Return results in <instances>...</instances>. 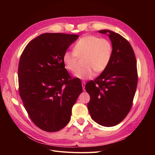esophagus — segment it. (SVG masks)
I'll list each match as a JSON object with an SVG mask.
<instances>
[{
  "instance_id": "1",
  "label": "esophagus",
  "mask_w": 155,
  "mask_h": 155,
  "mask_svg": "<svg viewBox=\"0 0 155 155\" xmlns=\"http://www.w3.org/2000/svg\"><path fill=\"white\" fill-rule=\"evenodd\" d=\"M82 87H83V90H85V84L86 83L85 81H82Z\"/></svg>"
}]
</instances>
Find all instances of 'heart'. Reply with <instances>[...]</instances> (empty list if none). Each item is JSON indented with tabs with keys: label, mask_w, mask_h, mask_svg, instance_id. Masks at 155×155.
<instances>
[{
	"label": "heart",
	"mask_w": 155,
	"mask_h": 155,
	"mask_svg": "<svg viewBox=\"0 0 155 155\" xmlns=\"http://www.w3.org/2000/svg\"><path fill=\"white\" fill-rule=\"evenodd\" d=\"M113 54L111 42L96 35H86L79 39L74 46V51H66L62 60L64 68L68 71L74 72L77 69L78 58H84L83 65L75 76L81 79L93 77L94 71L101 73L108 67Z\"/></svg>",
	"instance_id": "b5f03b06"
}]
</instances>
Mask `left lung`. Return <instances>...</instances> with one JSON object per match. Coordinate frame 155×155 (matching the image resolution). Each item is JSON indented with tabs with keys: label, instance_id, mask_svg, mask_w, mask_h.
<instances>
[{
	"label": "left lung",
	"instance_id": "obj_1",
	"mask_svg": "<svg viewBox=\"0 0 155 155\" xmlns=\"http://www.w3.org/2000/svg\"><path fill=\"white\" fill-rule=\"evenodd\" d=\"M107 34L113 46L108 67L94 81H88L85 90L91 99L87 105L92 119L102 126L118 125L128 114L138 83V72L134 50L129 41L112 31Z\"/></svg>",
	"mask_w": 155,
	"mask_h": 155
}]
</instances>
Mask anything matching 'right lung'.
Listing matches in <instances>:
<instances>
[{
	"instance_id": "1",
	"label": "right lung",
	"mask_w": 155,
	"mask_h": 155,
	"mask_svg": "<svg viewBox=\"0 0 155 155\" xmlns=\"http://www.w3.org/2000/svg\"><path fill=\"white\" fill-rule=\"evenodd\" d=\"M78 37L45 33L31 40L21 55V98L31 121L46 132H56L68 124L72 108L83 91L81 80L70 76L62 60Z\"/></svg>"
}]
</instances>
